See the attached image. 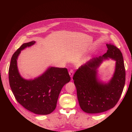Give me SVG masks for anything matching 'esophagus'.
<instances>
[{
    "label": "esophagus",
    "instance_id": "34e87169",
    "mask_svg": "<svg viewBox=\"0 0 132 132\" xmlns=\"http://www.w3.org/2000/svg\"><path fill=\"white\" fill-rule=\"evenodd\" d=\"M69 74L70 75V77H71V78H72L73 77V75H74V70L73 69H71L69 72Z\"/></svg>",
    "mask_w": 132,
    "mask_h": 132
}]
</instances>
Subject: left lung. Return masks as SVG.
Returning a JSON list of instances; mask_svg holds the SVG:
<instances>
[{
	"mask_svg": "<svg viewBox=\"0 0 132 132\" xmlns=\"http://www.w3.org/2000/svg\"><path fill=\"white\" fill-rule=\"evenodd\" d=\"M106 46V53L79 67L73 76L80 107L88 113L103 112L114 107L125 86L126 71L122 53L113 45ZM109 58L116 61V67L113 77L106 83L98 79L97 68L103 60Z\"/></svg>",
	"mask_w": 132,
	"mask_h": 132,
	"instance_id": "1",
	"label": "left lung"
}]
</instances>
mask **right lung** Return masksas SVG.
I'll return each instance as SVG.
<instances>
[{"mask_svg":"<svg viewBox=\"0 0 132 132\" xmlns=\"http://www.w3.org/2000/svg\"><path fill=\"white\" fill-rule=\"evenodd\" d=\"M32 41L23 43L13 55L9 69L11 89L17 101L37 114H48L55 110L62 87L70 80L67 68L51 67L34 80L23 79L20 74L17 59L21 51L34 45Z\"/></svg>","mask_w":132,"mask_h":132,"instance_id":"1","label":"right lung"}]
</instances>
